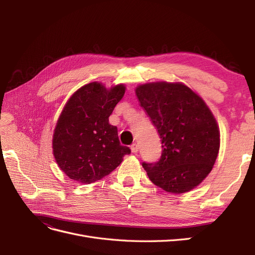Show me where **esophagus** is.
Here are the masks:
<instances>
[{
    "label": "esophagus",
    "instance_id": "1",
    "mask_svg": "<svg viewBox=\"0 0 255 255\" xmlns=\"http://www.w3.org/2000/svg\"><path fill=\"white\" fill-rule=\"evenodd\" d=\"M138 149H139V146H138L137 143H133L130 145V151H132V153H137Z\"/></svg>",
    "mask_w": 255,
    "mask_h": 255
}]
</instances>
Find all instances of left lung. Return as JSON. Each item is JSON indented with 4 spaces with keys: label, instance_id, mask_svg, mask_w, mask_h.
<instances>
[{
    "label": "left lung",
    "instance_id": "1",
    "mask_svg": "<svg viewBox=\"0 0 255 255\" xmlns=\"http://www.w3.org/2000/svg\"><path fill=\"white\" fill-rule=\"evenodd\" d=\"M135 94L163 148L157 163L142 164L149 179L169 194L196 188L212 171L220 148L219 127L210 107L180 82L144 83Z\"/></svg>",
    "mask_w": 255,
    "mask_h": 255
}]
</instances>
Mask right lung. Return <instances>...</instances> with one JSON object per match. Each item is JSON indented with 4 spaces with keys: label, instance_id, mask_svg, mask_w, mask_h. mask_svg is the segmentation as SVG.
<instances>
[{
    "label": "right lung",
    "instance_id": "add662e5",
    "mask_svg": "<svg viewBox=\"0 0 255 255\" xmlns=\"http://www.w3.org/2000/svg\"><path fill=\"white\" fill-rule=\"evenodd\" d=\"M126 85L111 88L100 82L84 85L66 102L54 128L53 155L74 182L90 184L115 170L130 153L119 142L109 118L126 94Z\"/></svg>",
    "mask_w": 255,
    "mask_h": 255
}]
</instances>
